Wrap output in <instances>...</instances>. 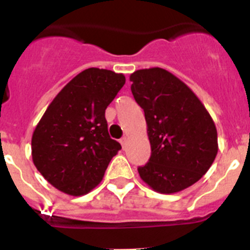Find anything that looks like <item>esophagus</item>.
Segmentation results:
<instances>
[{"label": "esophagus", "instance_id": "obj_1", "mask_svg": "<svg viewBox=\"0 0 250 250\" xmlns=\"http://www.w3.org/2000/svg\"><path fill=\"white\" fill-rule=\"evenodd\" d=\"M126 141H127L126 136H124L123 139H120V144L123 145V149H125V145H126Z\"/></svg>", "mask_w": 250, "mask_h": 250}]
</instances>
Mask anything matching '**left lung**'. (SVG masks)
<instances>
[{"label": "left lung", "instance_id": "1", "mask_svg": "<svg viewBox=\"0 0 250 250\" xmlns=\"http://www.w3.org/2000/svg\"><path fill=\"white\" fill-rule=\"evenodd\" d=\"M130 81L134 99L144 110L151 146L139 175L158 193L184 190L213 164L218 152L215 124L196 95L164 68L138 70Z\"/></svg>", "mask_w": 250, "mask_h": 250}]
</instances>
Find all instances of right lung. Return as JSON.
Masks as SVG:
<instances>
[{
  "label": "right lung",
  "mask_w": 250,
  "mask_h": 250,
  "mask_svg": "<svg viewBox=\"0 0 250 250\" xmlns=\"http://www.w3.org/2000/svg\"><path fill=\"white\" fill-rule=\"evenodd\" d=\"M125 83V76L90 67L75 76L37 124L32 160L43 178L68 195L91 191L121 145L107 131L105 110Z\"/></svg>",
  "instance_id": "add662e5"
}]
</instances>
